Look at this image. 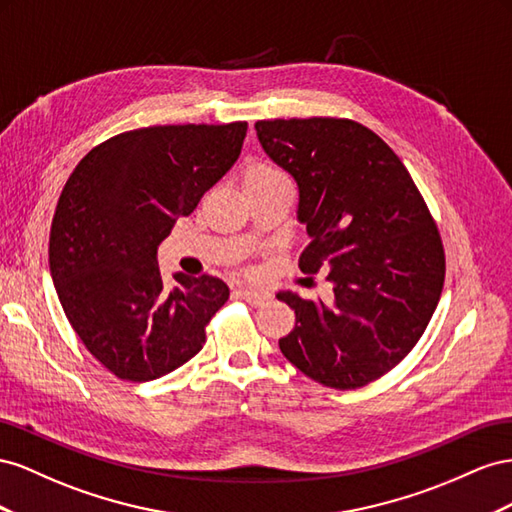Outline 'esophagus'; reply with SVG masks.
Segmentation results:
<instances>
[{
	"instance_id": "1",
	"label": "esophagus",
	"mask_w": 512,
	"mask_h": 512,
	"mask_svg": "<svg viewBox=\"0 0 512 512\" xmlns=\"http://www.w3.org/2000/svg\"><path fill=\"white\" fill-rule=\"evenodd\" d=\"M240 294H242V298L248 302V304H253V306H261V304H266L268 300H270V291H266V289H257V287H240Z\"/></svg>"
}]
</instances>
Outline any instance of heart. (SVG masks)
Returning a JSON list of instances; mask_svg holds the SVG:
<instances>
[{"mask_svg": "<svg viewBox=\"0 0 512 512\" xmlns=\"http://www.w3.org/2000/svg\"><path fill=\"white\" fill-rule=\"evenodd\" d=\"M287 182V175L272 163H264V160H257L251 163L242 173V184L246 186H268V184H281Z\"/></svg>", "mask_w": 512, "mask_h": 512, "instance_id": "1", "label": "heart"}]
</instances>
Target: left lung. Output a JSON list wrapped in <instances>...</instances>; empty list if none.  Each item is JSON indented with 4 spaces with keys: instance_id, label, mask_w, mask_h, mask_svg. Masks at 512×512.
Listing matches in <instances>:
<instances>
[{
    "instance_id": "left-lung-1",
    "label": "left lung",
    "mask_w": 512,
    "mask_h": 512,
    "mask_svg": "<svg viewBox=\"0 0 512 512\" xmlns=\"http://www.w3.org/2000/svg\"><path fill=\"white\" fill-rule=\"evenodd\" d=\"M261 148L296 180L311 242L304 274L326 272L332 302L279 291L296 326L279 341L306 377L362 388L412 352L442 296L440 231L410 171L354 120H259Z\"/></svg>"
}]
</instances>
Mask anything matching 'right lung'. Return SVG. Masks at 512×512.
Listing matches in <instances>:
<instances>
[{
  "instance_id": "add662e5",
  "label": "right lung",
  "mask_w": 512,
  "mask_h": 512,
  "mask_svg": "<svg viewBox=\"0 0 512 512\" xmlns=\"http://www.w3.org/2000/svg\"><path fill=\"white\" fill-rule=\"evenodd\" d=\"M246 122L128 130L96 145L57 201L49 266L72 330L102 367L150 382L191 360L229 298L216 276H160L156 248L236 163Z\"/></svg>"
}]
</instances>
